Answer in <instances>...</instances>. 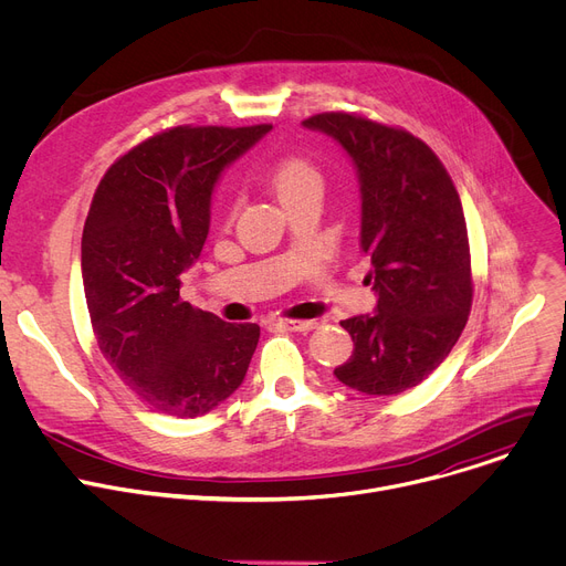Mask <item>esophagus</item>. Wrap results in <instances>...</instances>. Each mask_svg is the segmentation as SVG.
I'll return each instance as SVG.
<instances>
[{
  "label": "esophagus",
  "mask_w": 566,
  "mask_h": 566,
  "mask_svg": "<svg viewBox=\"0 0 566 566\" xmlns=\"http://www.w3.org/2000/svg\"><path fill=\"white\" fill-rule=\"evenodd\" d=\"M274 326L287 328V331H313L317 328V319H274Z\"/></svg>",
  "instance_id": "obj_1"
}]
</instances>
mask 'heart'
<instances>
[{"label":"heart","instance_id":"b5f03b06","mask_svg":"<svg viewBox=\"0 0 566 566\" xmlns=\"http://www.w3.org/2000/svg\"><path fill=\"white\" fill-rule=\"evenodd\" d=\"M306 182H319L317 171L313 169V166L306 159H302V157H287V159H283L276 166V171H274V189H276L279 196L290 191V189L302 187Z\"/></svg>","mask_w":566,"mask_h":566}]
</instances>
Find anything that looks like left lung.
I'll use <instances>...</instances> for the list:
<instances>
[{"label":"left lung","mask_w":566,"mask_h":566,"mask_svg":"<svg viewBox=\"0 0 566 566\" xmlns=\"http://www.w3.org/2000/svg\"><path fill=\"white\" fill-rule=\"evenodd\" d=\"M336 139L360 185V249L377 311L343 319L354 352L334 370L365 395L418 386L446 360L473 304L471 249L459 193L441 159L411 132L326 112L304 120Z\"/></svg>","instance_id":"obj_1"}]
</instances>
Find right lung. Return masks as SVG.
<instances>
[{
	"instance_id": "right-lung-1",
	"label": "right lung",
	"mask_w": 566,
	"mask_h": 566,
	"mask_svg": "<svg viewBox=\"0 0 566 566\" xmlns=\"http://www.w3.org/2000/svg\"><path fill=\"white\" fill-rule=\"evenodd\" d=\"M272 125H180L118 157L82 235L93 334L116 375L157 413L196 418L244 381L258 324H228L180 296L203 251L214 185Z\"/></svg>"
}]
</instances>
